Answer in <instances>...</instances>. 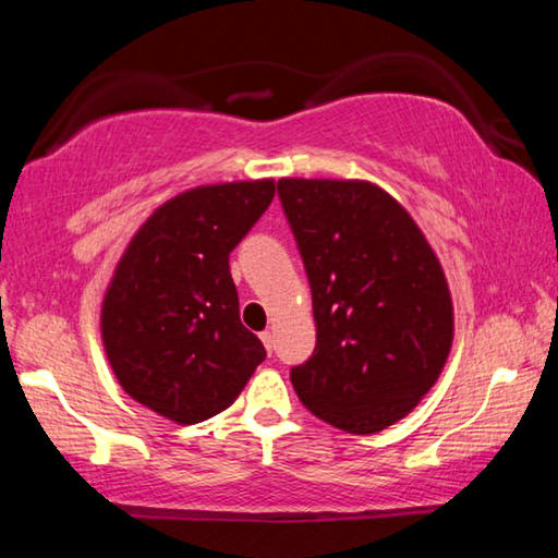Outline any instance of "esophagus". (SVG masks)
I'll return each mask as SVG.
<instances>
[{"instance_id":"34e87169","label":"esophagus","mask_w":558,"mask_h":558,"mask_svg":"<svg viewBox=\"0 0 558 558\" xmlns=\"http://www.w3.org/2000/svg\"><path fill=\"white\" fill-rule=\"evenodd\" d=\"M260 342L266 344V349H268V354L272 352V347H276V339H272V332H263L260 335Z\"/></svg>"}]
</instances>
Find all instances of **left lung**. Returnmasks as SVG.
<instances>
[{
  "label": "left lung",
  "instance_id": "1",
  "mask_svg": "<svg viewBox=\"0 0 558 558\" xmlns=\"http://www.w3.org/2000/svg\"><path fill=\"white\" fill-rule=\"evenodd\" d=\"M313 290L317 344L292 366L298 399L356 436L393 426L430 391L452 344V302L409 211L356 179H280Z\"/></svg>",
  "mask_w": 558,
  "mask_h": 558
}]
</instances>
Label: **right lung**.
Wrapping results in <instances>:
<instances>
[{
  "label": "right lung",
  "mask_w": 558,
  "mask_h": 558,
  "mask_svg": "<svg viewBox=\"0 0 558 558\" xmlns=\"http://www.w3.org/2000/svg\"><path fill=\"white\" fill-rule=\"evenodd\" d=\"M276 196L272 179L196 186L132 235L100 310L122 389L192 426L221 413L266 359L243 327L229 256Z\"/></svg>",
  "instance_id": "right-lung-1"
}]
</instances>
